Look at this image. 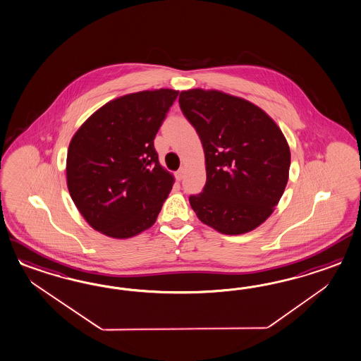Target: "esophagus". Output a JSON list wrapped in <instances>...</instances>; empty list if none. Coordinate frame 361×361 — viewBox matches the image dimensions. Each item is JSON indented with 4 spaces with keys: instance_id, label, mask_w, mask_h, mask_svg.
Returning a JSON list of instances; mask_svg holds the SVG:
<instances>
[{
    "instance_id": "34e87169",
    "label": "esophagus",
    "mask_w": 361,
    "mask_h": 361,
    "mask_svg": "<svg viewBox=\"0 0 361 361\" xmlns=\"http://www.w3.org/2000/svg\"><path fill=\"white\" fill-rule=\"evenodd\" d=\"M184 176H185V168L183 166V168H180V169L176 172V178L180 181V180L184 178Z\"/></svg>"
}]
</instances>
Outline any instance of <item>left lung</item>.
<instances>
[{
	"label": "left lung",
	"instance_id": "1",
	"mask_svg": "<svg viewBox=\"0 0 361 361\" xmlns=\"http://www.w3.org/2000/svg\"><path fill=\"white\" fill-rule=\"evenodd\" d=\"M178 102L205 153L207 184L189 198L197 217L226 235L258 228L288 181L291 153L283 132L252 102L219 90H184Z\"/></svg>",
	"mask_w": 361,
	"mask_h": 361
}]
</instances>
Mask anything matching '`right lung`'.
I'll use <instances>...</instances> for the list:
<instances>
[{
  "label": "right lung",
  "instance_id": "1",
  "mask_svg": "<svg viewBox=\"0 0 361 361\" xmlns=\"http://www.w3.org/2000/svg\"><path fill=\"white\" fill-rule=\"evenodd\" d=\"M177 90H145L112 99L74 133L66 160L70 196L88 225L127 240L149 229L175 177L153 140Z\"/></svg>",
  "mask_w": 361,
  "mask_h": 361
}]
</instances>
